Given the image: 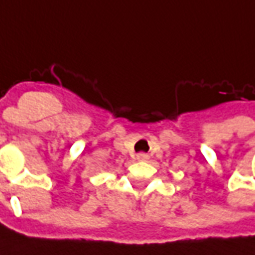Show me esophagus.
Instances as JSON below:
<instances>
[{"mask_svg":"<svg viewBox=\"0 0 255 255\" xmlns=\"http://www.w3.org/2000/svg\"><path fill=\"white\" fill-rule=\"evenodd\" d=\"M147 158H149V155L146 154V153H138L136 154V160L138 161H146Z\"/></svg>","mask_w":255,"mask_h":255,"instance_id":"esophagus-1","label":"esophagus"}]
</instances>
